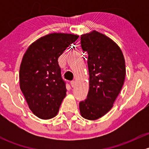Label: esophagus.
Returning a JSON list of instances; mask_svg holds the SVG:
<instances>
[{
	"label": "esophagus",
	"mask_w": 149,
	"mask_h": 149,
	"mask_svg": "<svg viewBox=\"0 0 149 149\" xmlns=\"http://www.w3.org/2000/svg\"><path fill=\"white\" fill-rule=\"evenodd\" d=\"M70 85H71L72 87H74L75 86H76V82H75L74 81H73L70 82Z\"/></svg>",
	"instance_id": "obj_1"
}]
</instances>
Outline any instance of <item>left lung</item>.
<instances>
[{"instance_id": "8db88e82", "label": "left lung", "mask_w": 149, "mask_h": 149, "mask_svg": "<svg viewBox=\"0 0 149 149\" xmlns=\"http://www.w3.org/2000/svg\"><path fill=\"white\" fill-rule=\"evenodd\" d=\"M81 45L88 55L89 90L79 109L84 118L95 120L113 107L125 81V63L120 47L95 30L82 34Z\"/></svg>"}]
</instances>
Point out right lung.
<instances>
[{
	"instance_id": "obj_1",
	"label": "right lung",
	"mask_w": 149,
	"mask_h": 149,
	"mask_svg": "<svg viewBox=\"0 0 149 149\" xmlns=\"http://www.w3.org/2000/svg\"><path fill=\"white\" fill-rule=\"evenodd\" d=\"M79 36L52 33L31 44L22 58L19 70L20 88L29 109L42 120L57 115L66 96L58 58Z\"/></svg>"
}]
</instances>
